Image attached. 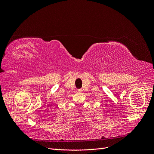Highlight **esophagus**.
<instances>
[{
    "label": "esophagus",
    "instance_id": "esophagus-1",
    "mask_svg": "<svg viewBox=\"0 0 154 154\" xmlns=\"http://www.w3.org/2000/svg\"><path fill=\"white\" fill-rule=\"evenodd\" d=\"M82 91H83V90L81 89V88H80V89H78V92H82Z\"/></svg>",
    "mask_w": 154,
    "mask_h": 154
}]
</instances>
